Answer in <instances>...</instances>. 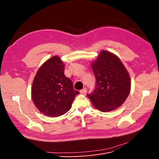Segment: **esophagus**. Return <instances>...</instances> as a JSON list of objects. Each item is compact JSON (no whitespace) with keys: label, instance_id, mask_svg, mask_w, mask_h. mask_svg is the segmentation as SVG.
<instances>
[{"label":"esophagus","instance_id":"obj_1","mask_svg":"<svg viewBox=\"0 0 159 159\" xmlns=\"http://www.w3.org/2000/svg\"><path fill=\"white\" fill-rule=\"evenodd\" d=\"M80 93H81V94H85L86 92H87V89L86 88H84L83 89H81V90H80Z\"/></svg>","mask_w":159,"mask_h":159}]
</instances>
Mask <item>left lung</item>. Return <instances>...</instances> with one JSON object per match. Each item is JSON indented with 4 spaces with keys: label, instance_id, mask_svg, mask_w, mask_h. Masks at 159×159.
<instances>
[{
    "label": "left lung",
    "instance_id": "1",
    "mask_svg": "<svg viewBox=\"0 0 159 159\" xmlns=\"http://www.w3.org/2000/svg\"><path fill=\"white\" fill-rule=\"evenodd\" d=\"M95 89L87 95L94 106L102 112L113 111L125 102L131 90L129 74L119 57L102 50L91 63Z\"/></svg>",
    "mask_w": 159,
    "mask_h": 159
}]
</instances>
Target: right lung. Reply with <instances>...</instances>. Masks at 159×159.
Segmentation results:
<instances>
[{
	"label": "right lung",
	"mask_w": 159,
	"mask_h": 159,
	"mask_svg": "<svg viewBox=\"0 0 159 159\" xmlns=\"http://www.w3.org/2000/svg\"><path fill=\"white\" fill-rule=\"evenodd\" d=\"M64 64L57 56L46 61L33 80L31 95L34 104L46 116L59 117L70 109L76 95L70 79L64 75Z\"/></svg>",
	"instance_id": "right-lung-1"
}]
</instances>
